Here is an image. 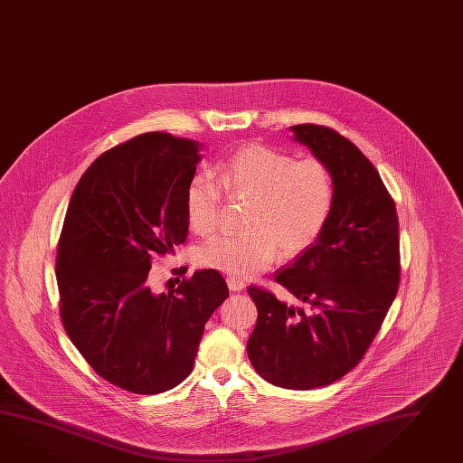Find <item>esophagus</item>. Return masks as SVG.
I'll return each instance as SVG.
<instances>
[{
  "label": "esophagus",
  "mask_w": 463,
  "mask_h": 463,
  "mask_svg": "<svg viewBox=\"0 0 463 463\" xmlns=\"http://www.w3.org/2000/svg\"><path fill=\"white\" fill-rule=\"evenodd\" d=\"M226 282L227 288H229L232 293H239V291H242V289L246 288L244 281H241V279H237V278H232V276H229Z\"/></svg>",
  "instance_id": "1"
}]
</instances>
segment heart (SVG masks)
<instances>
[{
	"label": "heart",
	"mask_w": 463,
	"mask_h": 463,
	"mask_svg": "<svg viewBox=\"0 0 463 463\" xmlns=\"http://www.w3.org/2000/svg\"><path fill=\"white\" fill-rule=\"evenodd\" d=\"M221 186L229 197L250 201L244 221L248 231L213 237L197 250V260L232 278L264 271L278 249L284 260L303 254L325 232L336 201L335 177L323 160H298L250 144L219 165V182L207 172H197L187 182L185 215L197 234H211L219 224Z\"/></svg>",
	"instance_id": "obj_1"
}]
</instances>
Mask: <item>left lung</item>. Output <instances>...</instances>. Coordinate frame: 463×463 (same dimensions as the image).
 Segmentation results:
<instances>
[{
    "instance_id": "left-lung-1",
    "label": "left lung",
    "mask_w": 463,
    "mask_h": 463,
    "mask_svg": "<svg viewBox=\"0 0 463 463\" xmlns=\"http://www.w3.org/2000/svg\"><path fill=\"white\" fill-rule=\"evenodd\" d=\"M291 130L333 172L336 201L321 237L274 278L303 307L249 286L258 321L248 356L266 382L311 390L335 383L370 348L398 291L400 237L395 203L360 148L323 125Z\"/></svg>"
}]
</instances>
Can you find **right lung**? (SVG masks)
<instances>
[{"instance_id": "right-lung-1", "label": "right lung", "mask_w": 463, "mask_h": 463, "mask_svg": "<svg viewBox=\"0 0 463 463\" xmlns=\"http://www.w3.org/2000/svg\"><path fill=\"white\" fill-rule=\"evenodd\" d=\"M201 144L148 132L103 152L81 175L58 241L60 316L103 380L137 395L182 383L203 326L229 296L214 269L169 293L148 288L152 258L189 231L184 194Z\"/></svg>"}]
</instances>
